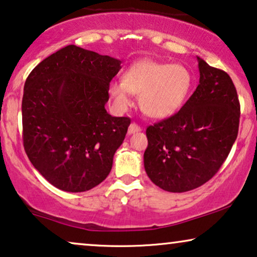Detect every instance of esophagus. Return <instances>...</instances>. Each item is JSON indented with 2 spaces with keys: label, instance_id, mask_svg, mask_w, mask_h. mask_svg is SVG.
Here are the masks:
<instances>
[{
  "label": "esophagus",
  "instance_id": "obj_1",
  "mask_svg": "<svg viewBox=\"0 0 257 257\" xmlns=\"http://www.w3.org/2000/svg\"><path fill=\"white\" fill-rule=\"evenodd\" d=\"M142 130L141 126L138 124H136V122H132L131 125L128 126V135H132V133H136V132H139Z\"/></svg>",
  "mask_w": 257,
  "mask_h": 257
}]
</instances>
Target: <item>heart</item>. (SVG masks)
<instances>
[{"instance_id":"1","label":"heart","mask_w":257,"mask_h":257,"mask_svg":"<svg viewBox=\"0 0 257 257\" xmlns=\"http://www.w3.org/2000/svg\"><path fill=\"white\" fill-rule=\"evenodd\" d=\"M191 80L184 66L146 59L130 66L122 81H112L109 94L119 109L132 104L131 94L139 95V105L146 115L166 118L184 102Z\"/></svg>"}]
</instances>
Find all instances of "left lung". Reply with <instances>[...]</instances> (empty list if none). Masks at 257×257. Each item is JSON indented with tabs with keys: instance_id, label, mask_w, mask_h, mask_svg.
Here are the masks:
<instances>
[{
	"instance_id": "1",
	"label": "left lung",
	"mask_w": 257,
	"mask_h": 257,
	"mask_svg": "<svg viewBox=\"0 0 257 257\" xmlns=\"http://www.w3.org/2000/svg\"><path fill=\"white\" fill-rule=\"evenodd\" d=\"M199 84L177 113L146 128L144 166L169 192H185L211 179L237 138L239 101L228 73L197 58Z\"/></svg>"
}]
</instances>
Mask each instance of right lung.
<instances>
[{
	"label": "right lung",
	"instance_id": "1",
	"mask_svg": "<svg viewBox=\"0 0 257 257\" xmlns=\"http://www.w3.org/2000/svg\"><path fill=\"white\" fill-rule=\"evenodd\" d=\"M120 63L69 45L42 60L27 78L23 146L34 168L55 188L87 191L111 171L131 122L105 109Z\"/></svg>",
	"mask_w": 257,
	"mask_h": 257
}]
</instances>
